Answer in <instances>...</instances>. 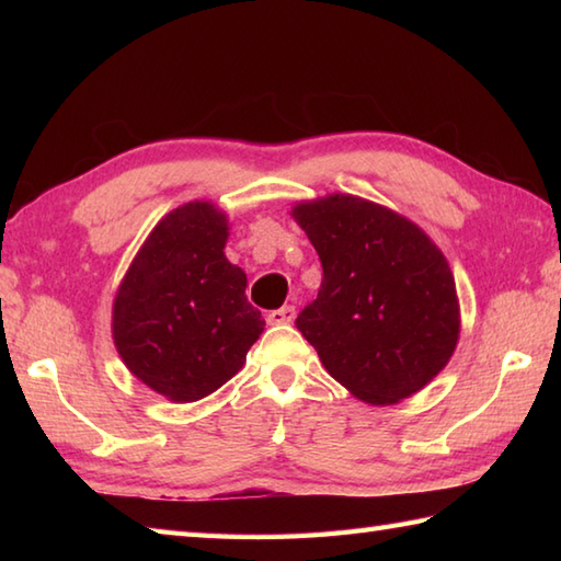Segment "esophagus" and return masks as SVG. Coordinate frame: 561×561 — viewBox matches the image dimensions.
I'll return each instance as SVG.
<instances>
[{
    "mask_svg": "<svg viewBox=\"0 0 561 561\" xmlns=\"http://www.w3.org/2000/svg\"><path fill=\"white\" fill-rule=\"evenodd\" d=\"M294 318H296V308L294 306H282V308H277V311L267 313V323L270 325H289Z\"/></svg>",
    "mask_w": 561,
    "mask_h": 561,
    "instance_id": "esophagus-1",
    "label": "esophagus"
}]
</instances>
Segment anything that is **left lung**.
Instances as JSON below:
<instances>
[{
  "label": "left lung",
  "instance_id": "8db88e82",
  "mask_svg": "<svg viewBox=\"0 0 561 561\" xmlns=\"http://www.w3.org/2000/svg\"><path fill=\"white\" fill-rule=\"evenodd\" d=\"M323 265L296 318L328 374L352 396L392 404L422 390L456 350L460 313L444 253L400 214L354 195L294 207Z\"/></svg>",
  "mask_w": 561,
  "mask_h": 561
}]
</instances>
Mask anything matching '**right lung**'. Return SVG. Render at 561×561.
<instances>
[{
    "instance_id": "right-lung-1",
    "label": "right lung",
    "mask_w": 561,
    "mask_h": 561,
    "mask_svg": "<svg viewBox=\"0 0 561 561\" xmlns=\"http://www.w3.org/2000/svg\"><path fill=\"white\" fill-rule=\"evenodd\" d=\"M229 221L187 202L157 224L117 289L115 347L141 383L195 402L241 371L265 330L248 304L245 272L224 255Z\"/></svg>"
}]
</instances>
